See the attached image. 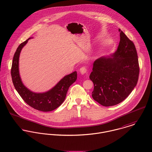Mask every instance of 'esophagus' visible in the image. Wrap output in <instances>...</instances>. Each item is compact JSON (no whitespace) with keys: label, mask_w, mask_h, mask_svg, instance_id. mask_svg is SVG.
I'll list each match as a JSON object with an SVG mask.
<instances>
[{"label":"esophagus","mask_w":152,"mask_h":152,"mask_svg":"<svg viewBox=\"0 0 152 152\" xmlns=\"http://www.w3.org/2000/svg\"><path fill=\"white\" fill-rule=\"evenodd\" d=\"M80 71L81 74H83V75L86 74H87V68H86V66H83V67H81V68H80Z\"/></svg>","instance_id":"34e87169"}]
</instances>
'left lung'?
I'll return each mask as SVG.
<instances>
[{"label": "left lung", "instance_id": "8db88e82", "mask_svg": "<svg viewBox=\"0 0 152 152\" xmlns=\"http://www.w3.org/2000/svg\"><path fill=\"white\" fill-rule=\"evenodd\" d=\"M120 42L116 52L93 64L89 78L94 83L93 99L104 107L125 100L136 87L139 74L134 44L119 28Z\"/></svg>", "mask_w": 152, "mask_h": 152}]
</instances>
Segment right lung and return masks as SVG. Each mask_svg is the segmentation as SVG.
I'll list each match as a JSON object with an SVG mask.
<instances>
[{"instance_id": "1", "label": "right lung", "mask_w": 152, "mask_h": 152, "mask_svg": "<svg viewBox=\"0 0 152 152\" xmlns=\"http://www.w3.org/2000/svg\"><path fill=\"white\" fill-rule=\"evenodd\" d=\"M30 39L20 44L14 54L11 68L12 81L15 89L27 104L38 110L51 111L57 108L63 104L69 87L77 78V72L74 71L66 75L55 87L47 92L35 93L30 91L22 83L19 71V60L20 51Z\"/></svg>"}]
</instances>
